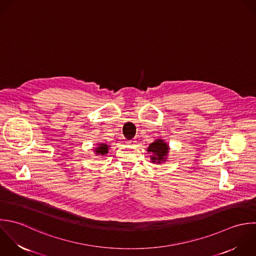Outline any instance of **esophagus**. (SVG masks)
<instances>
[{
  "instance_id": "34e87169",
  "label": "esophagus",
  "mask_w": 256,
  "mask_h": 256,
  "mask_svg": "<svg viewBox=\"0 0 256 256\" xmlns=\"http://www.w3.org/2000/svg\"><path fill=\"white\" fill-rule=\"evenodd\" d=\"M126 144H130V146H134V144H136V142L132 140H128V142H126Z\"/></svg>"
}]
</instances>
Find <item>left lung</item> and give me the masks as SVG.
Returning a JSON list of instances; mask_svg holds the SVG:
<instances>
[{"label":"left lung","mask_w":256,"mask_h":256,"mask_svg":"<svg viewBox=\"0 0 256 256\" xmlns=\"http://www.w3.org/2000/svg\"><path fill=\"white\" fill-rule=\"evenodd\" d=\"M170 150V146L168 144L164 142V140L158 138L156 140H154V142H152L150 144V146L148 148V152L152 154L150 156V160L154 164H162L164 162H166V158H168V154Z\"/></svg>","instance_id":"obj_1"}]
</instances>
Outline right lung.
I'll list each match as a JSON object with an SVG mask.
<instances>
[{"mask_svg":"<svg viewBox=\"0 0 256 256\" xmlns=\"http://www.w3.org/2000/svg\"><path fill=\"white\" fill-rule=\"evenodd\" d=\"M94 152H96V154L98 156V154L104 156V154H106L108 152V146L106 144H98V146L96 148Z\"/></svg>","mask_w":256,"mask_h":256,"instance_id":"right-lung-1","label":"right lung"}]
</instances>
